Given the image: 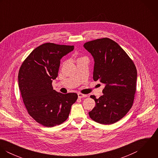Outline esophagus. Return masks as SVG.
Listing matches in <instances>:
<instances>
[{
    "instance_id": "esophagus-1",
    "label": "esophagus",
    "mask_w": 158,
    "mask_h": 158,
    "mask_svg": "<svg viewBox=\"0 0 158 158\" xmlns=\"http://www.w3.org/2000/svg\"><path fill=\"white\" fill-rule=\"evenodd\" d=\"M87 96H88L87 95H85V94H81V93H78V97L79 98L86 97Z\"/></svg>"
}]
</instances>
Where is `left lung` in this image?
Segmentation results:
<instances>
[{
	"mask_svg": "<svg viewBox=\"0 0 158 158\" xmlns=\"http://www.w3.org/2000/svg\"><path fill=\"white\" fill-rule=\"evenodd\" d=\"M83 47L94 60L93 79L105 84L103 95H90L95 106L90 118L101 124H113L131 109L136 90L137 70L127 53L117 43L105 38L86 43Z\"/></svg>",
	"mask_w": 158,
	"mask_h": 158,
	"instance_id": "obj_1",
	"label": "left lung"
}]
</instances>
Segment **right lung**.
<instances>
[{
	"mask_svg": "<svg viewBox=\"0 0 158 158\" xmlns=\"http://www.w3.org/2000/svg\"><path fill=\"white\" fill-rule=\"evenodd\" d=\"M73 48V45L43 44L31 52L19 69L18 84L25 106L33 119L46 127L63 123L77 100L76 93L58 92L52 85L61 59Z\"/></svg>",
	"mask_w": 158,
	"mask_h": 158,
	"instance_id": "obj_1",
	"label": "right lung"
}]
</instances>
